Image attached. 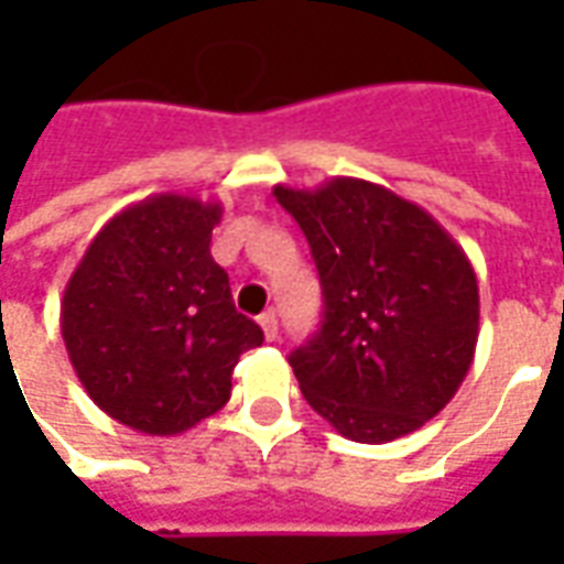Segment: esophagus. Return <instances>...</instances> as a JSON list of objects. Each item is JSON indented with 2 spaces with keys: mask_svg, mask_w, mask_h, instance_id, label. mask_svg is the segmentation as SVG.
Wrapping results in <instances>:
<instances>
[{
  "mask_svg": "<svg viewBox=\"0 0 564 564\" xmlns=\"http://www.w3.org/2000/svg\"><path fill=\"white\" fill-rule=\"evenodd\" d=\"M259 326H262V332H265V338H269V341L278 338V317H274V311H265V314L259 317Z\"/></svg>",
  "mask_w": 564,
  "mask_h": 564,
  "instance_id": "34e87169",
  "label": "esophagus"
}]
</instances>
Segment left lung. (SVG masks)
<instances>
[{
    "label": "left lung",
    "instance_id": "1",
    "mask_svg": "<svg viewBox=\"0 0 564 564\" xmlns=\"http://www.w3.org/2000/svg\"><path fill=\"white\" fill-rule=\"evenodd\" d=\"M274 198L302 226L323 286L319 332L290 356L299 390L350 441L411 435L474 362L471 259L429 210L362 177L278 184Z\"/></svg>",
    "mask_w": 564,
    "mask_h": 564
}]
</instances>
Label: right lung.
Returning <instances> with one entry per match:
<instances>
[{
	"instance_id": "obj_1",
	"label": "right lung",
	"mask_w": 564,
	"mask_h": 564,
	"mask_svg": "<svg viewBox=\"0 0 564 564\" xmlns=\"http://www.w3.org/2000/svg\"><path fill=\"white\" fill-rule=\"evenodd\" d=\"M220 202L156 193L96 232L59 307L68 362L93 402L141 435H181L232 395L262 329L235 311L210 257Z\"/></svg>"
}]
</instances>
